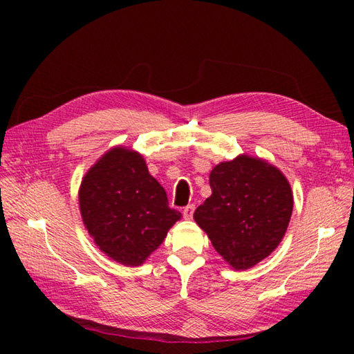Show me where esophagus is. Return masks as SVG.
I'll use <instances>...</instances> for the list:
<instances>
[{
    "label": "esophagus",
    "instance_id": "esophagus-1",
    "mask_svg": "<svg viewBox=\"0 0 354 354\" xmlns=\"http://www.w3.org/2000/svg\"><path fill=\"white\" fill-rule=\"evenodd\" d=\"M194 204H190V205H187L185 208H184V212H183V214H184V217L185 219H192L193 217V213H194Z\"/></svg>",
    "mask_w": 354,
    "mask_h": 354
}]
</instances>
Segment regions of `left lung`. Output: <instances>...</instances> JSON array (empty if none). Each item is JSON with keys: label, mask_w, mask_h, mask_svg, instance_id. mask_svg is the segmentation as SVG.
I'll return each mask as SVG.
<instances>
[{"label": "left lung", "mask_w": 354, "mask_h": 354, "mask_svg": "<svg viewBox=\"0 0 354 354\" xmlns=\"http://www.w3.org/2000/svg\"><path fill=\"white\" fill-rule=\"evenodd\" d=\"M212 196L194 212L214 250L236 270L250 269L280 245L292 216L290 184L272 164L239 155L209 173Z\"/></svg>", "instance_id": "left-lung-1"}]
</instances>
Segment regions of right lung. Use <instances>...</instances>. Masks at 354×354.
I'll list each match as a JSON object with an SVG mask.
<instances>
[{
  "mask_svg": "<svg viewBox=\"0 0 354 354\" xmlns=\"http://www.w3.org/2000/svg\"><path fill=\"white\" fill-rule=\"evenodd\" d=\"M82 221L99 250L124 266H140L181 219L135 150H108L82 179Z\"/></svg>",
  "mask_w": 354,
  "mask_h": 354,
  "instance_id": "1",
  "label": "right lung"
}]
</instances>
